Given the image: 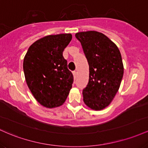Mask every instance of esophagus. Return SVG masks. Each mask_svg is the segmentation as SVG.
I'll use <instances>...</instances> for the list:
<instances>
[{
    "mask_svg": "<svg viewBox=\"0 0 148 148\" xmlns=\"http://www.w3.org/2000/svg\"><path fill=\"white\" fill-rule=\"evenodd\" d=\"M73 74L74 79H75L76 77H77V72H76V71H73Z\"/></svg>",
    "mask_w": 148,
    "mask_h": 148,
    "instance_id": "obj_1",
    "label": "esophagus"
}]
</instances>
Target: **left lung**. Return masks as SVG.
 Instances as JSON below:
<instances>
[{
    "label": "left lung",
    "instance_id": "left-lung-1",
    "mask_svg": "<svg viewBox=\"0 0 148 148\" xmlns=\"http://www.w3.org/2000/svg\"><path fill=\"white\" fill-rule=\"evenodd\" d=\"M75 37L82 45L89 67L83 101L92 110L105 108L118 91L124 74L118 47L107 36L94 31L79 32Z\"/></svg>",
    "mask_w": 148,
    "mask_h": 148
}]
</instances>
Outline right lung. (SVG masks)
Listing matches in <instances>:
<instances>
[{
  "label": "right lung",
  "mask_w": 148,
  "mask_h": 148,
  "mask_svg": "<svg viewBox=\"0 0 148 148\" xmlns=\"http://www.w3.org/2000/svg\"><path fill=\"white\" fill-rule=\"evenodd\" d=\"M72 35H50L38 40L28 49L24 59L26 83L35 99L46 108L65 102L72 88L73 75L63 56Z\"/></svg>",
  "instance_id": "obj_1"
}]
</instances>
